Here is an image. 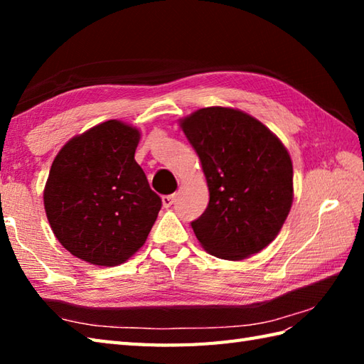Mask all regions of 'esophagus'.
<instances>
[{
    "instance_id": "esophagus-1",
    "label": "esophagus",
    "mask_w": 364,
    "mask_h": 364,
    "mask_svg": "<svg viewBox=\"0 0 364 364\" xmlns=\"http://www.w3.org/2000/svg\"><path fill=\"white\" fill-rule=\"evenodd\" d=\"M173 202H175V196L173 194L162 197V206H164V208H170V206L173 205Z\"/></svg>"
}]
</instances>
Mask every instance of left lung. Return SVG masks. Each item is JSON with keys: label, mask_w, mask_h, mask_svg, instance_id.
I'll return each mask as SVG.
<instances>
[{"label": "left lung", "mask_w": 364, "mask_h": 364, "mask_svg": "<svg viewBox=\"0 0 364 364\" xmlns=\"http://www.w3.org/2000/svg\"><path fill=\"white\" fill-rule=\"evenodd\" d=\"M210 189L205 213L191 223L206 252L244 259L277 237L292 198V161L272 131L233 107H203L180 120Z\"/></svg>", "instance_id": "8db88e82"}]
</instances>
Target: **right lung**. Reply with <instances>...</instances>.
<instances>
[{
    "instance_id": "right-lung-1",
    "label": "right lung",
    "mask_w": 364,
    "mask_h": 364,
    "mask_svg": "<svg viewBox=\"0 0 364 364\" xmlns=\"http://www.w3.org/2000/svg\"><path fill=\"white\" fill-rule=\"evenodd\" d=\"M139 139L137 128L107 120L70 139L54 158L45 213L73 257L119 266L145 244L162 202L134 159Z\"/></svg>"
}]
</instances>
